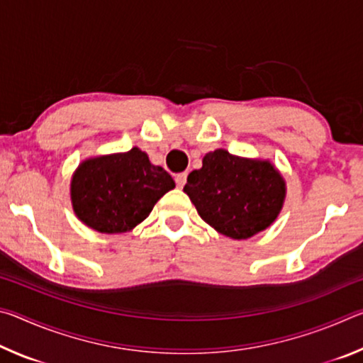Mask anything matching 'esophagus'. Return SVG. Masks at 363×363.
Masks as SVG:
<instances>
[{
	"label": "esophagus",
	"mask_w": 363,
	"mask_h": 363,
	"mask_svg": "<svg viewBox=\"0 0 363 363\" xmlns=\"http://www.w3.org/2000/svg\"><path fill=\"white\" fill-rule=\"evenodd\" d=\"M174 181H176V184H177V187H184V186H186V181H187V173L176 174Z\"/></svg>",
	"instance_id": "obj_1"
}]
</instances>
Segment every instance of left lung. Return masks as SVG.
<instances>
[{"instance_id":"obj_1","label":"left lung","mask_w":363,"mask_h":363,"mask_svg":"<svg viewBox=\"0 0 363 363\" xmlns=\"http://www.w3.org/2000/svg\"><path fill=\"white\" fill-rule=\"evenodd\" d=\"M200 218L235 240L250 238L274 223L285 199L284 177L269 162L206 153L184 186Z\"/></svg>"}]
</instances>
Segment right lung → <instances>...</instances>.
Segmentation results:
<instances>
[{
	"mask_svg": "<svg viewBox=\"0 0 363 363\" xmlns=\"http://www.w3.org/2000/svg\"><path fill=\"white\" fill-rule=\"evenodd\" d=\"M174 181L147 153L133 147L126 153L86 160L72 177L73 211L102 233L131 230L149 216Z\"/></svg>",
	"mask_w": 363,
	"mask_h": 363,
	"instance_id": "add662e5",
	"label": "right lung"
}]
</instances>
